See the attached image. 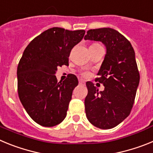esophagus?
<instances>
[{
	"instance_id": "obj_1",
	"label": "esophagus",
	"mask_w": 153,
	"mask_h": 153,
	"mask_svg": "<svg viewBox=\"0 0 153 153\" xmlns=\"http://www.w3.org/2000/svg\"><path fill=\"white\" fill-rule=\"evenodd\" d=\"M79 85H82V86H83V85H85V81L83 80V79H79Z\"/></svg>"
}]
</instances>
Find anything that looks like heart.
<instances>
[{
    "label": "heart",
    "mask_w": 153,
    "mask_h": 153,
    "mask_svg": "<svg viewBox=\"0 0 153 153\" xmlns=\"http://www.w3.org/2000/svg\"><path fill=\"white\" fill-rule=\"evenodd\" d=\"M82 74H83V76H89V73L88 72H83Z\"/></svg>",
    "instance_id": "b5f03b06"
}]
</instances>
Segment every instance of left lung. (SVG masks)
<instances>
[{
	"label": "left lung",
	"mask_w": 153,
	"mask_h": 153,
	"mask_svg": "<svg viewBox=\"0 0 153 153\" xmlns=\"http://www.w3.org/2000/svg\"><path fill=\"white\" fill-rule=\"evenodd\" d=\"M84 39L102 42L106 49L96 79L104 90L99 91L92 82L86 83V117L100 129H112L129 116L134 102L140 83L135 51L130 42L112 28L90 30Z\"/></svg>",
	"instance_id": "obj_1"
}]
</instances>
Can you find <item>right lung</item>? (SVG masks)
<instances>
[{
    "mask_svg": "<svg viewBox=\"0 0 153 153\" xmlns=\"http://www.w3.org/2000/svg\"><path fill=\"white\" fill-rule=\"evenodd\" d=\"M84 34V30L53 27L35 37L24 50L17 67V90L23 106L36 123L54 126L67 116L78 79L72 74L58 83L55 74L58 67L69 65L70 51Z\"/></svg>",
    "mask_w": 153,
    "mask_h": 153,
    "instance_id": "obj_1",
    "label": "right lung"
}]
</instances>
